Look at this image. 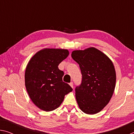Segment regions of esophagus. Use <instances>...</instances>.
I'll return each mask as SVG.
<instances>
[{"mask_svg": "<svg viewBox=\"0 0 134 134\" xmlns=\"http://www.w3.org/2000/svg\"><path fill=\"white\" fill-rule=\"evenodd\" d=\"M69 85H70V86H71V87L72 88V89H73V83H72V82L70 83Z\"/></svg>", "mask_w": 134, "mask_h": 134, "instance_id": "34e87169", "label": "esophagus"}]
</instances>
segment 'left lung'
Returning <instances> with one entry per match:
<instances>
[{"label":"left lung","instance_id":"8db88e82","mask_svg":"<svg viewBox=\"0 0 134 134\" xmlns=\"http://www.w3.org/2000/svg\"><path fill=\"white\" fill-rule=\"evenodd\" d=\"M71 57L82 74L81 85L75 89L77 102L84 113L96 114L108 105L114 92V65L106 54L94 47L74 50Z\"/></svg>","mask_w":134,"mask_h":134}]
</instances>
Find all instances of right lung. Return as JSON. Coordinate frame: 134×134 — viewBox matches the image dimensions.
Segmentation results:
<instances>
[{
    "label": "right lung",
    "instance_id": "obj_1",
    "mask_svg": "<svg viewBox=\"0 0 134 134\" xmlns=\"http://www.w3.org/2000/svg\"><path fill=\"white\" fill-rule=\"evenodd\" d=\"M69 55L65 49L44 48L38 51L26 65L25 84L34 105L49 112L58 108L72 89L63 81L64 72L58 65Z\"/></svg>",
    "mask_w": 134,
    "mask_h": 134
}]
</instances>
